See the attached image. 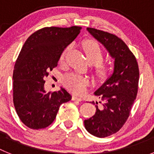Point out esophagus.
Instances as JSON below:
<instances>
[{
	"mask_svg": "<svg viewBox=\"0 0 154 154\" xmlns=\"http://www.w3.org/2000/svg\"><path fill=\"white\" fill-rule=\"evenodd\" d=\"M72 99L74 100V101H79V102H81L83 100V99H82L81 97H79V96H73Z\"/></svg>",
	"mask_w": 154,
	"mask_h": 154,
	"instance_id": "esophagus-1",
	"label": "esophagus"
}]
</instances>
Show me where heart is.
I'll return each instance as SVG.
<instances>
[{
	"label": "heart",
	"mask_w": 154,
	"mask_h": 154,
	"mask_svg": "<svg viewBox=\"0 0 154 154\" xmlns=\"http://www.w3.org/2000/svg\"><path fill=\"white\" fill-rule=\"evenodd\" d=\"M84 51L86 55L87 60L89 63L97 65L98 72L100 75H104L106 72V68L100 65L103 61V54L101 48L97 42L93 40H89L84 43ZM68 50L65 49L61 55L60 60L63 61L65 53ZM63 82L68 89L75 93H82L85 92L86 87L89 85L90 81L87 77L75 73H69L63 78Z\"/></svg>",
	"instance_id": "obj_1"
}]
</instances>
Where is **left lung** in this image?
<instances>
[{
  "mask_svg": "<svg viewBox=\"0 0 154 154\" xmlns=\"http://www.w3.org/2000/svg\"><path fill=\"white\" fill-rule=\"evenodd\" d=\"M93 38L114 59L113 72L94 92L96 113L84 121L86 130L95 137H106L120 130L130 116L137 95L139 68L137 59L123 40L106 31L87 28Z\"/></svg>",
  "mask_w": 154,
  "mask_h": 154,
  "instance_id": "8db88e82",
  "label": "left lung"
}]
</instances>
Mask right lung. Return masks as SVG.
Here are the masks:
<instances>
[{
	"label": "right lung",
	"instance_id": "obj_1",
	"mask_svg": "<svg viewBox=\"0 0 154 154\" xmlns=\"http://www.w3.org/2000/svg\"><path fill=\"white\" fill-rule=\"evenodd\" d=\"M81 29L79 26L44 28L24 42L14 69L13 101L20 119L30 129L51 125L61 105L72 99L62 87L57 92H46L44 79Z\"/></svg>",
	"mask_w": 154,
	"mask_h": 154
}]
</instances>
